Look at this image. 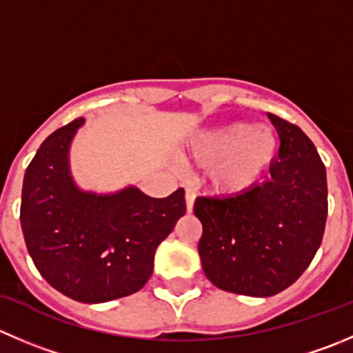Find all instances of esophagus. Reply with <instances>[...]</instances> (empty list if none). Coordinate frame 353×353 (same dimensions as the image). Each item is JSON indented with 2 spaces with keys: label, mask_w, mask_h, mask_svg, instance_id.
<instances>
[{
  "label": "esophagus",
  "mask_w": 353,
  "mask_h": 353,
  "mask_svg": "<svg viewBox=\"0 0 353 353\" xmlns=\"http://www.w3.org/2000/svg\"><path fill=\"white\" fill-rule=\"evenodd\" d=\"M194 198H196V193H194V190H191V188H186V208H188V212L193 210Z\"/></svg>",
  "instance_id": "34e87169"
}]
</instances>
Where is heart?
I'll return each instance as SVG.
<instances>
[{
	"mask_svg": "<svg viewBox=\"0 0 353 353\" xmlns=\"http://www.w3.org/2000/svg\"><path fill=\"white\" fill-rule=\"evenodd\" d=\"M276 146L278 143L269 129L231 124L201 136L194 152L200 159L219 162L212 174L217 190L239 193L252 188L268 170Z\"/></svg>",
	"mask_w": 353,
	"mask_h": 353,
	"instance_id": "1",
	"label": "heart"
}]
</instances>
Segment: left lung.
I'll return each mask as SVG.
<instances>
[{
	"mask_svg": "<svg viewBox=\"0 0 353 353\" xmlns=\"http://www.w3.org/2000/svg\"><path fill=\"white\" fill-rule=\"evenodd\" d=\"M279 136L278 159L262 184L228 196H198L203 225L198 253L212 285L246 296L292 286L321 246L327 217L326 167L309 136L268 114Z\"/></svg>",
	"mask_w": 353,
	"mask_h": 353,
	"instance_id": "8db88e82",
	"label": "left lung"
}]
</instances>
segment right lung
Listing matches in <instances>:
<instances>
[{
  "instance_id": "1",
  "label": "right lung",
  "mask_w": 353,
  "mask_h": 353,
  "mask_svg": "<svg viewBox=\"0 0 353 353\" xmlns=\"http://www.w3.org/2000/svg\"><path fill=\"white\" fill-rule=\"evenodd\" d=\"M84 119L57 129L23 176L20 224L34 265L72 300L101 303L139 292L157 246L186 214L184 190L152 198L129 186L97 194L75 186L68 148Z\"/></svg>"
}]
</instances>
